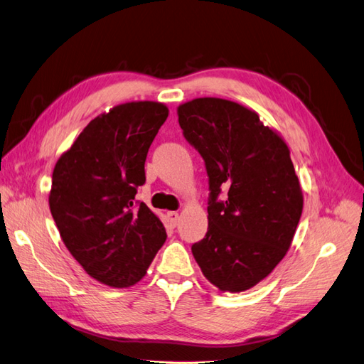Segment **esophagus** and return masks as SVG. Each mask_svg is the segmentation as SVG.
<instances>
[{
    "label": "esophagus",
    "instance_id": "34e87169",
    "mask_svg": "<svg viewBox=\"0 0 364 364\" xmlns=\"http://www.w3.org/2000/svg\"><path fill=\"white\" fill-rule=\"evenodd\" d=\"M166 218H168V220L171 222L173 227H176V225L179 223V213H176V211H168V213H166Z\"/></svg>",
    "mask_w": 364,
    "mask_h": 364
}]
</instances>
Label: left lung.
<instances>
[{"mask_svg": "<svg viewBox=\"0 0 364 364\" xmlns=\"http://www.w3.org/2000/svg\"><path fill=\"white\" fill-rule=\"evenodd\" d=\"M178 114L210 185L208 231L193 255L220 291H247L284 257L300 220L303 194L289 149L237 102L198 97L179 105ZM222 189L228 193L220 200Z\"/></svg>", "mask_w": 364, "mask_h": 364, "instance_id": "left-lung-1", "label": "left lung"}]
</instances>
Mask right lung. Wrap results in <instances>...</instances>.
<instances>
[{
	"instance_id": "1",
	"label": "right lung",
	"mask_w": 364,
	"mask_h": 364,
	"mask_svg": "<svg viewBox=\"0 0 364 364\" xmlns=\"http://www.w3.org/2000/svg\"><path fill=\"white\" fill-rule=\"evenodd\" d=\"M166 117L161 102L116 105L90 121L55 165L48 205L61 239L88 276L113 288L139 282L166 239L158 215L134 200Z\"/></svg>"
}]
</instances>
